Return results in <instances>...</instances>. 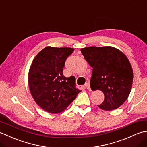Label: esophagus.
Returning a JSON list of instances; mask_svg holds the SVG:
<instances>
[{
    "instance_id": "34e87169",
    "label": "esophagus",
    "mask_w": 147,
    "mask_h": 147,
    "mask_svg": "<svg viewBox=\"0 0 147 147\" xmlns=\"http://www.w3.org/2000/svg\"><path fill=\"white\" fill-rule=\"evenodd\" d=\"M85 87L86 88L88 89V90H90V83H85Z\"/></svg>"
}]
</instances>
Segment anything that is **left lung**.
Returning <instances> with one entry per match:
<instances>
[{
    "label": "left lung",
    "instance_id": "left-lung-1",
    "mask_svg": "<svg viewBox=\"0 0 147 147\" xmlns=\"http://www.w3.org/2000/svg\"><path fill=\"white\" fill-rule=\"evenodd\" d=\"M81 52L93 67L90 87L105 96L98 107L105 111L119 107L128 98L133 80V69L126 55L111 46L88 47Z\"/></svg>",
    "mask_w": 147,
    "mask_h": 147
}]
</instances>
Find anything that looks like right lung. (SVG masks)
I'll list each match as a JSON object with an SVG mask.
<instances>
[{
	"instance_id": "obj_1",
	"label": "right lung",
	"mask_w": 147,
	"mask_h": 147,
	"mask_svg": "<svg viewBox=\"0 0 147 147\" xmlns=\"http://www.w3.org/2000/svg\"><path fill=\"white\" fill-rule=\"evenodd\" d=\"M74 51L70 47H46L34 58L28 73V85L34 100L52 114L64 111L81 90L75 78L62 73L66 59Z\"/></svg>"
}]
</instances>
